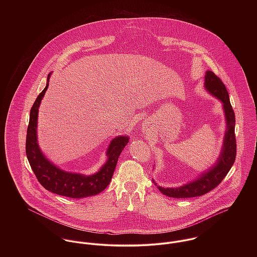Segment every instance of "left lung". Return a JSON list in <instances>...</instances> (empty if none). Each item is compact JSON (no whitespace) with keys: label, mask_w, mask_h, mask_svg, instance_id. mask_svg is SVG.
Segmentation results:
<instances>
[{"label":"left lung","mask_w":257,"mask_h":257,"mask_svg":"<svg viewBox=\"0 0 257 257\" xmlns=\"http://www.w3.org/2000/svg\"><path fill=\"white\" fill-rule=\"evenodd\" d=\"M205 87L215 97L222 102L226 118V132L220 157L211 169L202 174L197 180L178 188H162L157 186L162 194L172 198H192L205 195L215 189L226 176L234 163L236 155V141L234 135L235 115L229 102L228 93L220 78L212 71H207L205 76Z\"/></svg>","instance_id":"obj_1"}]
</instances>
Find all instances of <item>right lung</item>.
Returning a JSON list of instances; mask_svg holds the SVG:
<instances>
[{"label": "right lung", "instance_id": "right-lung-1", "mask_svg": "<svg viewBox=\"0 0 257 257\" xmlns=\"http://www.w3.org/2000/svg\"><path fill=\"white\" fill-rule=\"evenodd\" d=\"M49 77L50 74L47 76L45 88L37 96V100L31 109L26 142V152L30 165L37 176L38 182L52 193L74 199L97 195L105 190L110 183L119 154L127 145L128 138L117 137L110 142V147L107 151V162L103 165L100 171L91 176L69 173L50 163L40 151L37 145V138L38 108L48 88Z\"/></svg>", "mask_w": 257, "mask_h": 257}]
</instances>
